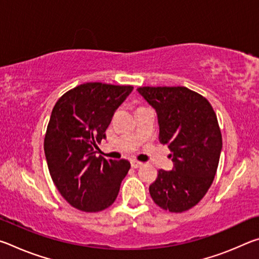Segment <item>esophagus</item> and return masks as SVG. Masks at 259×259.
Returning a JSON list of instances; mask_svg holds the SVG:
<instances>
[{
    "label": "esophagus",
    "instance_id": "obj_1",
    "mask_svg": "<svg viewBox=\"0 0 259 259\" xmlns=\"http://www.w3.org/2000/svg\"><path fill=\"white\" fill-rule=\"evenodd\" d=\"M142 165H143V162H139L136 160L131 161V166H133V168H139V166H142Z\"/></svg>",
    "mask_w": 259,
    "mask_h": 259
}]
</instances>
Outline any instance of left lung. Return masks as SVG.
Returning a JSON list of instances; mask_svg holds the SVG:
<instances>
[{
  "label": "left lung",
  "mask_w": 259,
  "mask_h": 259,
  "mask_svg": "<svg viewBox=\"0 0 259 259\" xmlns=\"http://www.w3.org/2000/svg\"><path fill=\"white\" fill-rule=\"evenodd\" d=\"M155 109L161 144H168L174 168L159 170L150 194L160 208L183 212L202 200L213 182L223 140L216 113L203 96L185 87L137 89Z\"/></svg>",
  "instance_id": "obj_1"
}]
</instances>
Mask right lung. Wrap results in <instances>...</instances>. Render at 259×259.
Segmentation results:
<instances>
[{
  "label": "right lung",
  "mask_w": 259,
  "mask_h": 259,
  "mask_svg": "<svg viewBox=\"0 0 259 259\" xmlns=\"http://www.w3.org/2000/svg\"><path fill=\"white\" fill-rule=\"evenodd\" d=\"M134 87L83 83L67 91L52 109L45 138L48 168L61 196L78 210L98 212L119 194L128 160L96 156L117 107Z\"/></svg>",
  "instance_id": "1"
}]
</instances>
